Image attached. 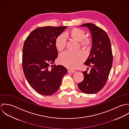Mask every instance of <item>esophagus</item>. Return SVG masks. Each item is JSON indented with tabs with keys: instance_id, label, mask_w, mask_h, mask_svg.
I'll return each instance as SVG.
<instances>
[{
	"instance_id": "obj_1",
	"label": "esophagus",
	"mask_w": 129,
	"mask_h": 129,
	"mask_svg": "<svg viewBox=\"0 0 129 129\" xmlns=\"http://www.w3.org/2000/svg\"><path fill=\"white\" fill-rule=\"evenodd\" d=\"M68 72L70 73H74L75 72L74 71H73V70H68Z\"/></svg>"
}]
</instances>
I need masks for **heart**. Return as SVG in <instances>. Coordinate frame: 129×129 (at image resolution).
Instances as JSON below:
<instances>
[{
  "label": "heart",
  "instance_id": "heart-1",
  "mask_svg": "<svg viewBox=\"0 0 129 129\" xmlns=\"http://www.w3.org/2000/svg\"><path fill=\"white\" fill-rule=\"evenodd\" d=\"M66 36L79 42V46L86 50H88L91 46V40L86 37V32L78 28H73L66 33ZM66 39L63 34H60L56 38L55 42L56 49L58 52L62 51L66 47ZM85 56L83 52L79 51L75 53L66 52L60 54L58 57L59 62L68 68L74 70L78 68L84 60Z\"/></svg>",
  "mask_w": 129,
  "mask_h": 129
}]
</instances>
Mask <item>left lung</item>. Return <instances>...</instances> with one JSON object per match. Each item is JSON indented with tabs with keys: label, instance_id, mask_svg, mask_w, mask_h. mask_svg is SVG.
Instances as JSON below:
<instances>
[{
	"label": "left lung",
	"instance_id": "1",
	"mask_svg": "<svg viewBox=\"0 0 129 129\" xmlns=\"http://www.w3.org/2000/svg\"><path fill=\"white\" fill-rule=\"evenodd\" d=\"M80 26L86 27L90 30L92 47L84 63L91 67L90 72H82L84 79L78 84V87L82 92L91 94L100 91L107 82L113 62L111 45L109 37L102 29L90 23Z\"/></svg>",
	"mask_w": 129,
	"mask_h": 129
}]
</instances>
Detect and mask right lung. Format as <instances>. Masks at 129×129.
I'll list each match as a JSON object with an SVG mask.
<instances>
[{
    "label": "right lung",
    "mask_w": 129,
    "mask_h": 129,
    "mask_svg": "<svg viewBox=\"0 0 129 129\" xmlns=\"http://www.w3.org/2000/svg\"><path fill=\"white\" fill-rule=\"evenodd\" d=\"M67 26L39 27L33 30L25 41L22 67L29 84L38 93L48 96L57 91L67 69L58 65L50 68L58 55L55 39Z\"/></svg>",
    "instance_id": "1"
}]
</instances>
